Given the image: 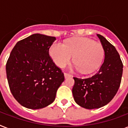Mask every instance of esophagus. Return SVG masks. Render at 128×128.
Returning <instances> with one entry per match:
<instances>
[{
  "mask_svg": "<svg viewBox=\"0 0 128 128\" xmlns=\"http://www.w3.org/2000/svg\"><path fill=\"white\" fill-rule=\"evenodd\" d=\"M71 76H72L71 74H68L67 72H65V73H64V76H65V78H68V77H70Z\"/></svg>",
  "mask_w": 128,
  "mask_h": 128,
  "instance_id": "1",
  "label": "esophagus"
}]
</instances>
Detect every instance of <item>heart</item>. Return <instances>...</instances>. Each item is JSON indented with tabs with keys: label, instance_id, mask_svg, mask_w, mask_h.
<instances>
[{
	"label": "heart",
	"instance_id": "obj_1",
	"mask_svg": "<svg viewBox=\"0 0 128 128\" xmlns=\"http://www.w3.org/2000/svg\"><path fill=\"white\" fill-rule=\"evenodd\" d=\"M50 54L57 66L63 67L73 57L75 67L82 73L88 74L97 69L103 60L104 49L102 44L86 38H76L64 44L55 42Z\"/></svg>",
	"mask_w": 128,
	"mask_h": 128
}]
</instances>
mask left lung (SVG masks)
<instances>
[{
    "label": "left lung",
    "instance_id": "obj_1",
    "mask_svg": "<svg viewBox=\"0 0 128 128\" xmlns=\"http://www.w3.org/2000/svg\"><path fill=\"white\" fill-rule=\"evenodd\" d=\"M105 52V58L95 74L88 78L74 77L72 94L78 105L86 109L99 108L108 104L121 84L123 63L114 46L97 34Z\"/></svg>",
    "mask_w": 128,
    "mask_h": 128
}]
</instances>
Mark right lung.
<instances>
[{"label": "right lung", "mask_w": 128, "mask_h": 128, "mask_svg": "<svg viewBox=\"0 0 128 128\" xmlns=\"http://www.w3.org/2000/svg\"><path fill=\"white\" fill-rule=\"evenodd\" d=\"M56 38L34 34L18 41L6 64L8 86L24 107L40 109L52 104L64 80V73L49 55Z\"/></svg>", "instance_id": "right-lung-1"}]
</instances>
